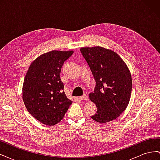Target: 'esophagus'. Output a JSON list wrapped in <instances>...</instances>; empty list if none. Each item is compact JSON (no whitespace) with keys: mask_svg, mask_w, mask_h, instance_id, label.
I'll list each match as a JSON object with an SVG mask.
<instances>
[{"mask_svg":"<svg viewBox=\"0 0 160 160\" xmlns=\"http://www.w3.org/2000/svg\"><path fill=\"white\" fill-rule=\"evenodd\" d=\"M79 99H80L81 100L88 101V95H86V94H85V95H83V96H81V97H80V98H79Z\"/></svg>","mask_w":160,"mask_h":160,"instance_id":"34e87169","label":"esophagus"}]
</instances>
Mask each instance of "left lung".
<instances>
[{
    "mask_svg": "<svg viewBox=\"0 0 160 160\" xmlns=\"http://www.w3.org/2000/svg\"><path fill=\"white\" fill-rule=\"evenodd\" d=\"M82 55L90 67L96 85L89 99L97 113L91 118L99 123L118 118L128 107L132 89L128 66L115 52L101 47H83Z\"/></svg>",
    "mask_w": 160,
    "mask_h": 160,
    "instance_id": "left-lung-1",
    "label": "left lung"
}]
</instances>
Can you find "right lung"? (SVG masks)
I'll return each mask as SVG.
<instances>
[{
    "label": "right lung",
    "mask_w": 160,
    "mask_h": 160,
    "mask_svg": "<svg viewBox=\"0 0 160 160\" xmlns=\"http://www.w3.org/2000/svg\"><path fill=\"white\" fill-rule=\"evenodd\" d=\"M72 53V51L44 53L32 62L27 72L22 99L27 111L41 123H58L72 103L63 91L60 73L64 62Z\"/></svg>",
    "instance_id": "1"
}]
</instances>
